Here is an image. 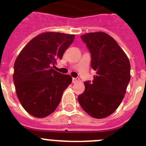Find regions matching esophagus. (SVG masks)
Segmentation results:
<instances>
[{"instance_id": "1", "label": "esophagus", "mask_w": 146, "mask_h": 146, "mask_svg": "<svg viewBox=\"0 0 146 146\" xmlns=\"http://www.w3.org/2000/svg\"><path fill=\"white\" fill-rule=\"evenodd\" d=\"M78 80H79V79L73 77V78H72V82H73V83H76L77 82H78Z\"/></svg>"}]
</instances>
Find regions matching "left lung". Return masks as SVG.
<instances>
[{
	"instance_id": "8db88e82",
	"label": "left lung",
	"mask_w": 146,
	"mask_h": 146,
	"mask_svg": "<svg viewBox=\"0 0 146 146\" xmlns=\"http://www.w3.org/2000/svg\"><path fill=\"white\" fill-rule=\"evenodd\" d=\"M80 37L90 53V65L96 74L92 82L85 81V91L78 96V101L90 116L105 118L117 110L124 98L130 80V64L109 35L98 32Z\"/></svg>"
}]
</instances>
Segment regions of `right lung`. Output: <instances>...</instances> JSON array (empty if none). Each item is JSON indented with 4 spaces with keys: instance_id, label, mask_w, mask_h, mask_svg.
<instances>
[{
    "instance_id": "right-lung-1",
    "label": "right lung",
    "mask_w": 146,
    "mask_h": 146,
    "mask_svg": "<svg viewBox=\"0 0 146 146\" xmlns=\"http://www.w3.org/2000/svg\"><path fill=\"white\" fill-rule=\"evenodd\" d=\"M74 35L45 33L36 36L16 59L13 80L17 97L29 114L43 118L53 113L72 78L52 69L74 40Z\"/></svg>"
}]
</instances>
